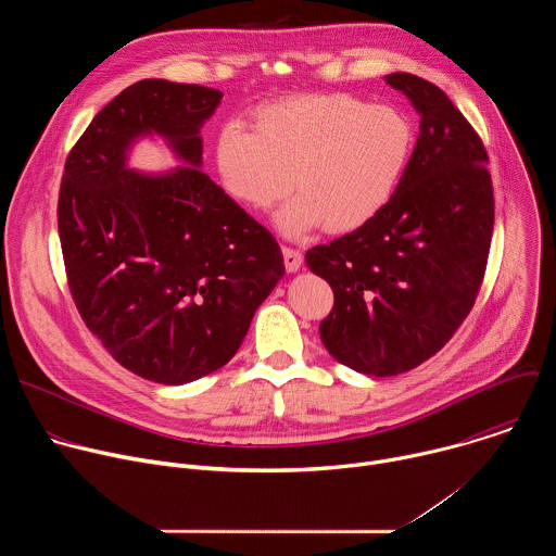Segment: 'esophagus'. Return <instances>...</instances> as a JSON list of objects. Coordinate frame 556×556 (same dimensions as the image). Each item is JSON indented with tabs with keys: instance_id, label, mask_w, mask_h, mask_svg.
<instances>
[{
	"instance_id": "1",
	"label": "esophagus",
	"mask_w": 556,
	"mask_h": 556,
	"mask_svg": "<svg viewBox=\"0 0 556 556\" xmlns=\"http://www.w3.org/2000/svg\"><path fill=\"white\" fill-rule=\"evenodd\" d=\"M283 264H286L288 273H296L301 268V264H303V255L299 251H294V249L283 247Z\"/></svg>"
}]
</instances>
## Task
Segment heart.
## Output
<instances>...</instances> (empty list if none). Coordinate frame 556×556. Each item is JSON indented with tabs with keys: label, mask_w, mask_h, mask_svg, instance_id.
Returning <instances> with one entry per match:
<instances>
[{
	"label": "heart",
	"mask_w": 556,
	"mask_h": 556,
	"mask_svg": "<svg viewBox=\"0 0 556 556\" xmlns=\"http://www.w3.org/2000/svg\"><path fill=\"white\" fill-rule=\"evenodd\" d=\"M412 147L414 127L399 108L303 94L257 108L251 129L224 125L213 161L224 191L244 206L266 211L299 191L275 217L299 237L321 222L330 232L367 224L399 187Z\"/></svg>",
	"instance_id": "obj_1"
}]
</instances>
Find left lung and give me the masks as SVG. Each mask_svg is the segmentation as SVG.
Wrapping results in <instances>:
<instances>
[{"label": "left lung", "mask_w": 556, "mask_h": 556, "mask_svg": "<svg viewBox=\"0 0 556 556\" xmlns=\"http://www.w3.org/2000/svg\"><path fill=\"white\" fill-rule=\"evenodd\" d=\"M384 81L420 114V136L389 202L305 264L334 292L326 350L367 376L409 371L440 352L480 292L495 200L489 155L451 99L407 72Z\"/></svg>", "instance_id": "obj_1"}]
</instances>
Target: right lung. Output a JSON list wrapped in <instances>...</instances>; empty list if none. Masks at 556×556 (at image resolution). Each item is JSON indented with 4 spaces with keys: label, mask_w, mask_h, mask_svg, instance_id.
<instances>
[{
    "label": "right lung",
    "mask_w": 556,
    "mask_h": 556,
    "mask_svg": "<svg viewBox=\"0 0 556 556\" xmlns=\"http://www.w3.org/2000/svg\"><path fill=\"white\" fill-rule=\"evenodd\" d=\"M222 92L144 78L72 147L59 237L72 299L125 369L185 384L224 367L283 277L275 237L202 167V125ZM157 135L184 163L147 175L130 147Z\"/></svg>",
    "instance_id": "obj_1"
}]
</instances>
